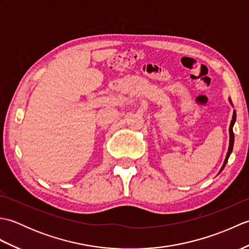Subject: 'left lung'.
Listing matches in <instances>:
<instances>
[{"label":"left lung","instance_id":"8db88e82","mask_svg":"<svg viewBox=\"0 0 249 249\" xmlns=\"http://www.w3.org/2000/svg\"><path fill=\"white\" fill-rule=\"evenodd\" d=\"M235 116H236V115H235V111H234V112H233V116H232V120H231V123H230V127H229V134H230V144H229V149H228V153H227L226 160H225V161H224L223 167H221V169H220V171H223V169L225 168L227 161H228V158H229V156H230V154H231L232 149H233L234 134H233V130H232V127H233V124H234V122H235ZM220 171H219V172H220Z\"/></svg>","mask_w":249,"mask_h":249}]
</instances>
